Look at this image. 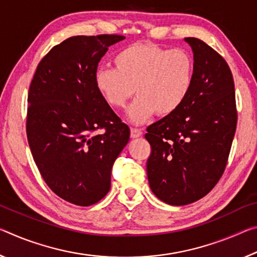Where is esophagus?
I'll return each instance as SVG.
<instances>
[{"instance_id":"34e87169","label":"esophagus","mask_w":257,"mask_h":257,"mask_svg":"<svg viewBox=\"0 0 257 257\" xmlns=\"http://www.w3.org/2000/svg\"><path fill=\"white\" fill-rule=\"evenodd\" d=\"M142 130L138 129V128H132L130 129V136H132L133 138H138L142 136Z\"/></svg>"}]
</instances>
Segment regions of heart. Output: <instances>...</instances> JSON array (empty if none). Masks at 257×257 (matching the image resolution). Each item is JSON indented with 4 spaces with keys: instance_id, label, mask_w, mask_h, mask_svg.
<instances>
[{
    "instance_id": "heart-1",
    "label": "heart",
    "mask_w": 257,
    "mask_h": 257,
    "mask_svg": "<svg viewBox=\"0 0 257 257\" xmlns=\"http://www.w3.org/2000/svg\"><path fill=\"white\" fill-rule=\"evenodd\" d=\"M115 68H99L95 84L104 100L114 108L123 107L135 95L128 117L140 124L154 113L168 116L190 95L195 74L193 54L184 48L168 49L153 43H136L114 57Z\"/></svg>"
}]
</instances>
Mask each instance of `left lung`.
Segmentation results:
<instances>
[{"label": "left lung", "instance_id": "1", "mask_svg": "<svg viewBox=\"0 0 257 257\" xmlns=\"http://www.w3.org/2000/svg\"><path fill=\"white\" fill-rule=\"evenodd\" d=\"M193 87L176 112L148 127L146 162L152 192L168 205L184 206L209 193L225 170L237 128L234 82L225 59L197 38Z\"/></svg>", "mask_w": 257, "mask_h": 257}]
</instances>
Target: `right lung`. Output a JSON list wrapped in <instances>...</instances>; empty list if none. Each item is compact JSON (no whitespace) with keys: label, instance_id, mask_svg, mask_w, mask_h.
<instances>
[{"label":"right lung","instance_id":"add662e5","mask_svg":"<svg viewBox=\"0 0 257 257\" xmlns=\"http://www.w3.org/2000/svg\"><path fill=\"white\" fill-rule=\"evenodd\" d=\"M123 39H66L41 59L28 90L26 134L36 167L52 192L76 206L107 194L114 161L129 141L128 125L95 84L101 57Z\"/></svg>","mask_w":257,"mask_h":257}]
</instances>
